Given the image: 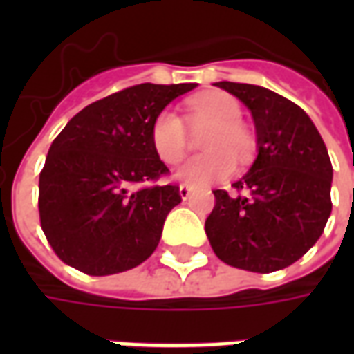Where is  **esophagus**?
Here are the masks:
<instances>
[{
    "mask_svg": "<svg viewBox=\"0 0 354 354\" xmlns=\"http://www.w3.org/2000/svg\"><path fill=\"white\" fill-rule=\"evenodd\" d=\"M192 192H193V189L187 184L180 185V197H182V199H184V201L192 197Z\"/></svg>",
    "mask_w": 354,
    "mask_h": 354,
    "instance_id": "1",
    "label": "esophagus"
}]
</instances>
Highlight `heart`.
<instances>
[{
  "label": "heart",
  "instance_id": "1",
  "mask_svg": "<svg viewBox=\"0 0 354 354\" xmlns=\"http://www.w3.org/2000/svg\"><path fill=\"white\" fill-rule=\"evenodd\" d=\"M243 108L233 96L212 93L193 98L187 104V119L195 131L210 127L201 140L207 153L192 157L176 170V178L187 185H208L230 178L235 170V157L246 162L252 157V134L241 123ZM149 138L155 153L167 165H176L187 151L184 121L172 111L161 109L151 121Z\"/></svg>",
  "mask_w": 354,
  "mask_h": 354
}]
</instances>
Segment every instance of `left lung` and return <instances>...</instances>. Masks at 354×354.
Segmentation results:
<instances>
[{"label": "left lung", "mask_w": 354, "mask_h": 354, "mask_svg": "<svg viewBox=\"0 0 354 354\" xmlns=\"http://www.w3.org/2000/svg\"><path fill=\"white\" fill-rule=\"evenodd\" d=\"M216 87L250 109L258 157L233 184L237 195L216 189L205 231L223 263L273 273L299 260L322 235L332 212V162L297 104L246 83L220 81Z\"/></svg>", "instance_id": "obj_1"}]
</instances>
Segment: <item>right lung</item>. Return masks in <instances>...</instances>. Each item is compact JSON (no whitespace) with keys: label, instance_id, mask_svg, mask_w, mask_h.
Masks as SVG:
<instances>
[{"label":"right lung","instance_id":"obj_1","mask_svg":"<svg viewBox=\"0 0 354 354\" xmlns=\"http://www.w3.org/2000/svg\"><path fill=\"white\" fill-rule=\"evenodd\" d=\"M197 83L127 87L88 104L53 140L39 174V222L60 260L93 277L129 271L159 245L182 201L149 129L169 102ZM140 185L138 190H132Z\"/></svg>","mask_w":354,"mask_h":354}]
</instances>
